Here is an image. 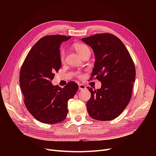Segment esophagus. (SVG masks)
<instances>
[{"label": "esophagus", "mask_w": 156, "mask_h": 156, "mask_svg": "<svg viewBox=\"0 0 156 156\" xmlns=\"http://www.w3.org/2000/svg\"><path fill=\"white\" fill-rule=\"evenodd\" d=\"M78 88H79V89L80 90H81L85 89V88H86V87H85V85H83V84H79Z\"/></svg>", "instance_id": "34e87169"}]
</instances>
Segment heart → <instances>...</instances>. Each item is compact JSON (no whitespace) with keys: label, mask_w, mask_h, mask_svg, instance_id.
<instances>
[{"label":"heart","mask_w":156,"mask_h":156,"mask_svg":"<svg viewBox=\"0 0 156 156\" xmlns=\"http://www.w3.org/2000/svg\"><path fill=\"white\" fill-rule=\"evenodd\" d=\"M74 48H75V51L80 55H81V54H83L84 52H85L87 51H90V49L88 46H87L85 44H80V43H77V44H74ZM64 58H65V52H64V50H61L60 52L61 61L63 62L64 60ZM78 76H80V75H79Z\"/></svg>","instance_id":"1"}]
</instances>
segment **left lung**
I'll list each match as a JSON object with an SVG mask.
<instances>
[{
  "label": "left lung",
  "mask_w": 156,
  "mask_h": 156,
  "mask_svg": "<svg viewBox=\"0 0 156 156\" xmlns=\"http://www.w3.org/2000/svg\"><path fill=\"white\" fill-rule=\"evenodd\" d=\"M95 55L92 77L99 80L101 88L88 87L91 97L87 103L88 114L94 119L110 121L125 110L132 97L135 68L126 47L115 35L96 34L81 38Z\"/></svg>",
  "instance_id": "8db88e82"
}]
</instances>
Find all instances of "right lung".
<instances>
[{"instance_id":"1","label":"right lung","mask_w":156,"mask_h":156,"mask_svg":"<svg viewBox=\"0 0 156 156\" xmlns=\"http://www.w3.org/2000/svg\"><path fill=\"white\" fill-rule=\"evenodd\" d=\"M71 37L45 36L33 46L22 65L20 83L28 111L38 121L55 124L64 120L68 102L76 94L78 85L70 81L64 88L51 80L61 66L60 45Z\"/></svg>"}]
</instances>
